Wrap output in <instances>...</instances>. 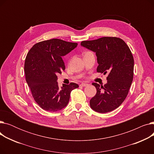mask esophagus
Wrapping results in <instances>:
<instances>
[{
  "instance_id": "esophagus-1",
  "label": "esophagus",
  "mask_w": 154,
  "mask_h": 154,
  "mask_svg": "<svg viewBox=\"0 0 154 154\" xmlns=\"http://www.w3.org/2000/svg\"><path fill=\"white\" fill-rule=\"evenodd\" d=\"M87 85H88L87 84H84V83H82L80 85V86H81V87H86Z\"/></svg>"
}]
</instances>
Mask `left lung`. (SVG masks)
<instances>
[{
	"label": "left lung",
	"mask_w": 154,
	"mask_h": 154,
	"mask_svg": "<svg viewBox=\"0 0 154 154\" xmlns=\"http://www.w3.org/2000/svg\"><path fill=\"white\" fill-rule=\"evenodd\" d=\"M80 45L95 53L97 72L109 73L106 84L92 83L97 93L90 100L91 107L99 113L114 110L125 99L133 80L134 60L130 48L122 39L115 37L85 40Z\"/></svg>",
	"instance_id": "obj_1"
}]
</instances>
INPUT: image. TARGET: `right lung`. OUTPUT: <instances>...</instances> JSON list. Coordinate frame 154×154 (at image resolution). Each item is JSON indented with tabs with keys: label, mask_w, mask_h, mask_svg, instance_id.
<instances>
[{
	"label": "right lung",
	"mask_w": 154,
	"mask_h": 154,
	"mask_svg": "<svg viewBox=\"0 0 154 154\" xmlns=\"http://www.w3.org/2000/svg\"><path fill=\"white\" fill-rule=\"evenodd\" d=\"M77 43L58 38L35 44L29 51L24 64L26 82L35 101L42 109L57 112L66 107L70 92L79 87L72 82L59 88L57 74L66 69L62 57L71 52Z\"/></svg>",
	"instance_id": "add662e5"
}]
</instances>
